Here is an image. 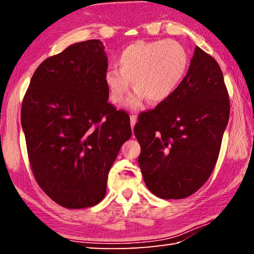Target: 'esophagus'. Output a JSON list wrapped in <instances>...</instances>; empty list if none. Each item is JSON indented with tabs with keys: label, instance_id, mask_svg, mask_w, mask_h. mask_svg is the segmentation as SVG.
Instances as JSON below:
<instances>
[{
	"label": "esophagus",
	"instance_id": "1",
	"mask_svg": "<svg viewBox=\"0 0 254 254\" xmlns=\"http://www.w3.org/2000/svg\"><path fill=\"white\" fill-rule=\"evenodd\" d=\"M130 122H131V127H132V130H133V127H134L135 122H136V117H135V115H131V117H130Z\"/></svg>",
	"mask_w": 254,
	"mask_h": 254
}]
</instances>
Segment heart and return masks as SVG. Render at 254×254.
<instances>
[{
  "instance_id": "1",
  "label": "heart",
  "mask_w": 254,
  "mask_h": 254,
  "mask_svg": "<svg viewBox=\"0 0 254 254\" xmlns=\"http://www.w3.org/2000/svg\"><path fill=\"white\" fill-rule=\"evenodd\" d=\"M190 58L185 47L174 40L136 41L123 48L118 57V68H109L104 81L110 100L121 104L131 86L136 91L127 106L140 109L148 100L158 104L177 91L188 71Z\"/></svg>"
}]
</instances>
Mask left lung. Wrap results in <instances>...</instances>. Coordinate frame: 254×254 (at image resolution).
I'll return each instance as SVG.
<instances>
[{
    "label": "left lung",
    "instance_id": "1",
    "mask_svg": "<svg viewBox=\"0 0 254 254\" xmlns=\"http://www.w3.org/2000/svg\"><path fill=\"white\" fill-rule=\"evenodd\" d=\"M230 118V98L220 66L196 47L173 95L137 118L139 166L153 195L182 199L207 182Z\"/></svg>",
    "mask_w": 254,
    "mask_h": 254
}]
</instances>
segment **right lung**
I'll return each instance as SVG.
<instances>
[{"mask_svg": "<svg viewBox=\"0 0 254 254\" xmlns=\"http://www.w3.org/2000/svg\"><path fill=\"white\" fill-rule=\"evenodd\" d=\"M104 49L101 40H87L47 58L22 101L32 174L65 208L92 207L104 198L111 167L131 137L128 114L107 102Z\"/></svg>", "mask_w": 254, "mask_h": 254, "instance_id": "obj_1", "label": "right lung"}]
</instances>
